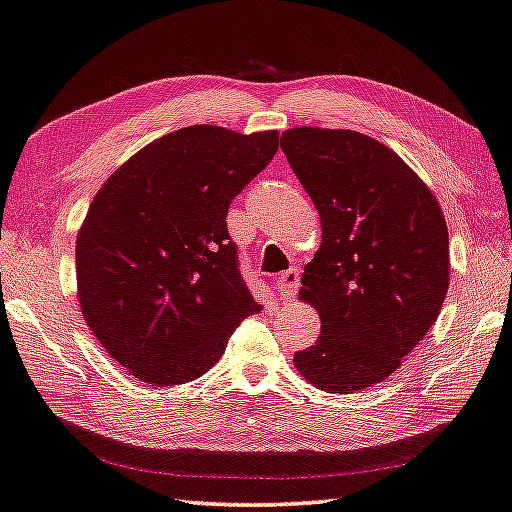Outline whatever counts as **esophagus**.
<instances>
[{"label": "esophagus", "instance_id": "esophagus-1", "mask_svg": "<svg viewBox=\"0 0 512 512\" xmlns=\"http://www.w3.org/2000/svg\"><path fill=\"white\" fill-rule=\"evenodd\" d=\"M277 288H279V293L284 295V299L293 297V295H295V290L299 288V268H288L286 273L279 275V279H277Z\"/></svg>", "mask_w": 512, "mask_h": 512}]
</instances>
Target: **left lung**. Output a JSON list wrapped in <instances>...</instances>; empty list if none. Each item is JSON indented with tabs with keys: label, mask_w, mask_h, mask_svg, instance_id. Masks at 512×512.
<instances>
[{
	"label": "left lung",
	"mask_w": 512,
	"mask_h": 512,
	"mask_svg": "<svg viewBox=\"0 0 512 512\" xmlns=\"http://www.w3.org/2000/svg\"><path fill=\"white\" fill-rule=\"evenodd\" d=\"M282 150L322 219L299 299L322 319L295 353L328 393L384 382L437 322L448 290V228L435 195L395 150L344 128H290Z\"/></svg>",
	"instance_id": "1"
}]
</instances>
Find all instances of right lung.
<instances>
[{
  "mask_svg": "<svg viewBox=\"0 0 512 512\" xmlns=\"http://www.w3.org/2000/svg\"><path fill=\"white\" fill-rule=\"evenodd\" d=\"M277 130L188 126L110 175L77 233V299L128 375L153 386L202 377L244 317L259 313L226 215L279 148Z\"/></svg>",
  "mask_w": 512,
  "mask_h": 512,
  "instance_id": "obj_1",
  "label": "right lung"
}]
</instances>
